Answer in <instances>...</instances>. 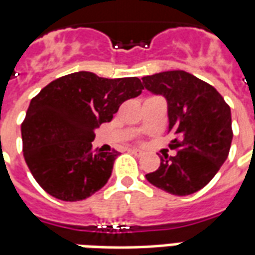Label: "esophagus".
Masks as SVG:
<instances>
[{
    "mask_svg": "<svg viewBox=\"0 0 255 255\" xmlns=\"http://www.w3.org/2000/svg\"><path fill=\"white\" fill-rule=\"evenodd\" d=\"M129 152H130V153H133V155H134V156H141V155H142V150L137 149V148H130Z\"/></svg>",
    "mask_w": 255,
    "mask_h": 255,
    "instance_id": "34e87169",
    "label": "esophagus"
}]
</instances>
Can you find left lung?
I'll return each instance as SVG.
<instances>
[{"instance_id": "1", "label": "left lung", "mask_w": 255, "mask_h": 255, "mask_svg": "<svg viewBox=\"0 0 255 255\" xmlns=\"http://www.w3.org/2000/svg\"><path fill=\"white\" fill-rule=\"evenodd\" d=\"M153 95H161L168 107L170 148L160 167L146 181L174 196H189L216 175L231 148V109L212 85L185 70H168L142 77Z\"/></svg>"}]
</instances>
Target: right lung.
I'll use <instances>...</instances> for the list:
<instances>
[{
	"instance_id": "1",
	"label": "right lung",
	"mask_w": 255,
	"mask_h": 255,
	"mask_svg": "<svg viewBox=\"0 0 255 255\" xmlns=\"http://www.w3.org/2000/svg\"><path fill=\"white\" fill-rule=\"evenodd\" d=\"M142 89L137 77L105 79L91 72L66 74L46 85L21 124L24 159L40 187L73 202L105 186L118 152L94 149L95 129Z\"/></svg>"
}]
</instances>
